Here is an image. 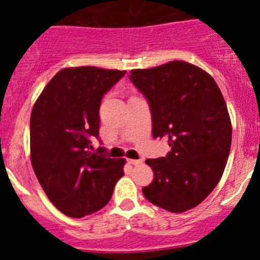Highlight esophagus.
<instances>
[{"instance_id":"34e87169","label":"esophagus","mask_w":260,"mask_h":260,"mask_svg":"<svg viewBox=\"0 0 260 260\" xmlns=\"http://www.w3.org/2000/svg\"><path fill=\"white\" fill-rule=\"evenodd\" d=\"M127 162L132 165H139L142 164V160H134V158H127Z\"/></svg>"}]
</instances>
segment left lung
<instances>
[{
  "instance_id": "8db88e82",
  "label": "left lung",
  "mask_w": 260,
  "mask_h": 260,
  "mask_svg": "<svg viewBox=\"0 0 260 260\" xmlns=\"http://www.w3.org/2000/svg\"><path fill=\"white\" fill-rule=\"evenodd\" d=\"M133 83L150 103L153 138H168L167 157L148 158L151 203L169 212L197 207L219 183L228 161L232 122L222 93L207 71L185 61L135 69Z\"/></svg>"
}]
</instances>
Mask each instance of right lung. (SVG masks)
<instances>
[{"mask_svg": "<svg viewBox=\"0 0 260 260\" xmlns=\"http://www.w3.org/2000/svg\"><path fill=\"white\" fill-rule=\"evenodd\" d=\"M125 74L95 66L62 69L32 108V168L49 201L69 217L105 207L123 176L125 158H108L88 148L89 139L99 137L103 96Z\"/></svg>", "mask_w": 260, "mask_h": 260, "instance_id": "right-lung-1", "label": "right lung"}]
</instances>
